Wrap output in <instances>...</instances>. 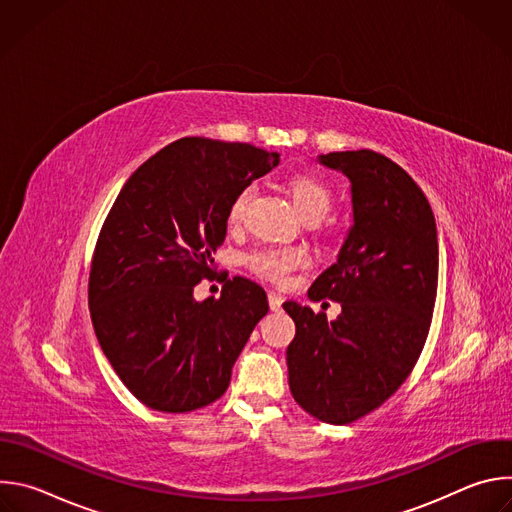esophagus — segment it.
Returning <instances> with one entry per match:
<instances>
[{
    "label": "esophagus",
    "instance_id": "obj_1",
    "mask_svg": "<svg viewBox=\"0 0 512 512\" xmlns=\"http://www.w3.org/2000/svg\"><path fill=\"white\" fill-rule=\"evenodd\" d=\"M281 304H283V298L279 294H275V291H269V308L273 312H277L281 308Z\"/></svg>",
    "mask_w": 512,
    "mask_h": 512
}]
</instances>
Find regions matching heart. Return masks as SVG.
Returning <instances> with one entry per match:
<instances>
[{
    "instance_id": "heart-1",
    "label": "heart",
    "mask_w": 512,
    "mask_h": 512,
    "mask_svg": "<svg viewBox=\"0 0 512 512\" xmlns=\"http://www.w3.org/2000/svg\"><path fill=\"white\" fill-rule=\"evenodd\" d=\"M285 186L291 202H294V208L298 210V214L304 218V221H310V218L322 221V218L330 212L334 194L320 178L310 174H294L291 178H287ZM251 198H253L251 188H243L233 198L229 206V223L237 225L243 221ZM306 263H308V255L302 249H261L247 257L249 269L273 283H285L291 271L304 267Z\"/></svg>"
}]
</instances>
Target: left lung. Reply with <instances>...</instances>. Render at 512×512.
Segmentation results:
<instances>
[{
    "label": "left lung",
    "mask_w": 512,
    "mask_h": 512,
    "mask_svg": "<svg viewBox=\"0 0 512 512\" xmlns=\"http://www.w3.org/2000/svg\"><path fill=\"white\" fill-rule=\"evenodd\" d=\"M350 182L352 227L338 259L308 298L338 302L326 314L298 302L287 346L289 389L298 405L332 425L352 423L383 405L409 377L423 350L437 294V229L413 178L373 150L320 156Z\"/></svg>",
    "instance_id": "obj_1"
}]
</instances>
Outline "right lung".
Returning <instances> with one entry per match:
<instances>
[{
    "label": "right lung",
    "instance_id": "right-lung-1",
    "mask_svg": "<svg viewBox=\"0 0 512 512\" xmlns=\"http://www.w3.org/2000/svg\"><path fill=\"white\" fill-rule=\"evenodd\" d=\"M279 154L249 143L184 137L143 162L123 184L101 229L89 308L97 340L123 385L156 411L210 405L267 294L247 277L227 279L221 298L194 300L227 235L229 206Z\"/></svg>",
    "mask_w": 512,
    "mask_h": 512
}]
</instances>
